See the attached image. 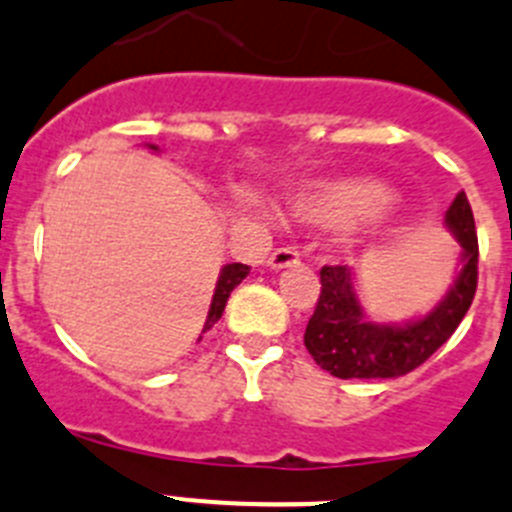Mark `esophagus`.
<instances>
[{
    "mask_svg": "<svg viewBox=\"0 0 512 512\" xmlns=\"http://www.w3.org/2000/svg\"><path fill=\"white\" fill-rule=\"evenodd\" d=\"M298 262H301V257H298L296 247H278V250L270 252V257H267V265L273 267V270H283V267L298 265Z\"/></svg>",
    "mask_w": 512,
    "mask_h": 512,
    "instance_id": "34e87169",
    "label": "esophagus"
}]
</instances>
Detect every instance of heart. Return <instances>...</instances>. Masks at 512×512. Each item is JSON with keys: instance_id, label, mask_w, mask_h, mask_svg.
<instances>
[{"instance_id": "1", "label": "heart", "mask_w": 512, "mask_h": 512, "mask_svg": "<svg viewBox=\"0 0 512 512\" xmlns=\"http://www.w3.org/2000/svg\"><path fill=\"white\" fill-rule=\"evenodd\" d=\"M393 193L370 178L313 183L290 199V214L311 227H352L388 211Z\"/></svg>"}]
</instances>
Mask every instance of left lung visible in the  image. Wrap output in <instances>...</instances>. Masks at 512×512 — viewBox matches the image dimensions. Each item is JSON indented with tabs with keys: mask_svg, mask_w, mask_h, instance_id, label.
<instances>
[{
	"mask_svg": "<svg viewBox=\"0 0 512 512\" xmlns=\"http://www.w3.org/2000/svg\"><path fill=\"white\" fill-rule=\"evenodd\" d=\"M446 229L462 247V267L446 296L416 321L375 324L359 306L352 267H321L319 301L303 334V344L321 370L342 380L408 375L457 331L472 306L480 260L474 216L464 193H457L446 211Z\"/></svg>",
	"mask_w": 512,
	"mask_h": 512,
	"instance_id": "1",
	"label": "left lung"
}]
</instances>
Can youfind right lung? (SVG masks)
Listing matches in <instances>:
<instances>
[{"instance_id": "obj_1", "label": "right lung", "mask_w": 512, "mask_h": 512, "mask_svg": "<svg viewBox=\"0 0 512 512\" xmlns=\"http://www.w3.org/2000/svg\"><path fill=\"white\" fill-rule=\"evenodd\" d=\"M150 150H158L155 145H147ZM250 275V265H242V262H232V265H224L222 273H219V280H216V290H214V298H211V308H209V319H206V329H211V326L216 324V321L222 319L224 313V306H227L229 301V293H232L234 288H237L242 280Z\"/></svg>"}]
</instances>
